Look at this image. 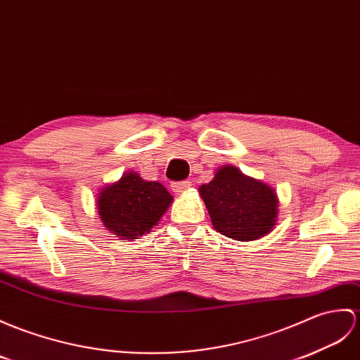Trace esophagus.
Here are the masks:
<instances>
[{
    "label": "esophagus",
    "instance_id": "esophagus-1",
    "mask_svg": "<svg viewBox=\"0 0 360 360\" xmlns=\"http://www.w3.org/2000/svg\"><path fill=\"white\" fill-rule=\"evenodd\" d=\"M190 187H191L190 181H181V182L172 184V190L174 191V193H184V191H187Z\"/></svg>",
    "mask_w": 360,
    "mask_h": 360
}]
</instances>
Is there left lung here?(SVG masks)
<instances>
[{
  "label": "left lung",
  "mask_w": 360,
  "mask_h": 360,
  "mask_svg": "<svg viewBox=\"0 0 360 360\" xmlns=\"http://www.w3.org/2000/svg\"><path fill=\"white\" fill-rule=\"evenodd\" d=\"M214 230L235 240H255L278 221V195L266 184L250 178L235 165H222L199 187Z\"/></svg>",
  "instance_id": "1"
}]
</instances>
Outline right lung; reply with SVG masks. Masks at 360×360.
I'll return each mask as SVG.
<instances>
[{
  "label": "right lung",
  "instance_id": "add662e5",
  "mask_svg": "<svg viewBox=\"0 0 360 360\" xmlns=\"http://www.w3.org/2000/svg\"><path fill=\"white\" fill-rule=\"evenodd\" d=\"M173 196L162 184L125 172L120 181L99 191L96 207L108 231L122 240L144 236L169 210Z\"/></svg>",
  "mask_w": 360,
  "mask_h": 360
}]
</instances>
